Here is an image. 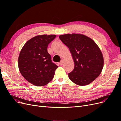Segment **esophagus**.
Masks as SVG:
<instances>
[{
    "label": "esophagus",
    "instance_id": "esophagus-1",
    "mask_svg": "<svg viewBox=\"0 0 121 121\" xmlns=\"http://www.w3.org/2000/svg\"><path fill=\"white\" fill-rule=\"evenodd\" d=\"M64 64V60H61V61L60 62V65H62Z\"/></svg>",
    "mask_w": 121,
    "mask_h": 121
}]
</instances>
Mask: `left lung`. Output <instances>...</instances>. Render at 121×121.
<instances>
[{
	"instance_id": "left-lung-1",
	"label": "left lung",
	"mask_w": 121,
	"mask_h": 121,
	"mask_svg": "<svg viewBox=\"0 0 121 121\" xmlns=\"http://www.w3.org/2000/svg\"><path fill=\"white\" fill-rule=\"evenodd\" d=\"M59 38L70 51L75 67L68 74L69 79L76 84L85 86L99 76L104 67L102 52L96 43L83 34H67Z\"/></svg>"
}]
</instances>
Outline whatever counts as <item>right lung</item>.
<instances>
[{
  "mask_svg": "<svg viewBox=\"0 0 121 121\" xmlns=\"http://www.w3.org/2000/svg\"><path fill=\"white\" fill-rule=\"evenodd\" d=\"M56 35H37L29 40L22 48L18 66L23 77L33 85L43 86L50 82L58 68L47 52Z\"/></svg>",
  "mask_w": 121,
  "mask_h": 121,
  "instance_id": "right-lung-1",
  "label": "right lung"
}]
</instances>
